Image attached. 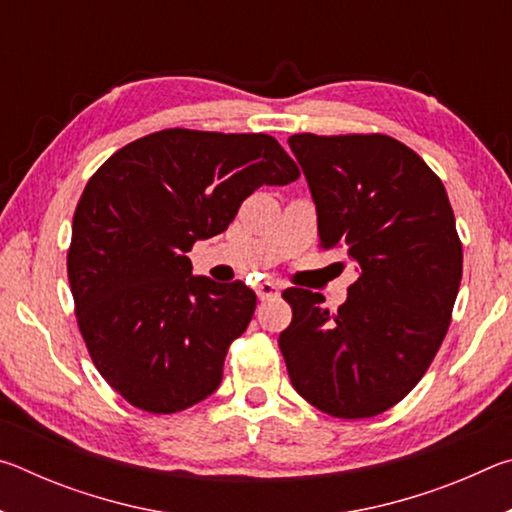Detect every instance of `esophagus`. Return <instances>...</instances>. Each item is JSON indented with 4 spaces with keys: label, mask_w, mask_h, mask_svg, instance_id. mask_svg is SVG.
I'll return each instance as SVG.
<instances>
[{
    "label": "esophagus",
    "mask_w": 512,
    "mask_h": 512,
    "mask_svg": "<svg viewBox=\"0 0 512 512\" xmlns=\"http://www.w3.org/2000/svg\"><path fill=\"white\" fill-rule=\"evenodd\" d=\"M257 296H259V300H268V298H277L280 296V291H282V287L277 282H273V280H264V282H259L257 284Z\"/></svg>",
    "instance_id": "1"
}]
</instances>
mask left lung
Wrapping results in <instances>:
<instances>
[{"label": "left lung", "instance_id": "left-lung-1", "mask_svg": "<svg viewBox=\"0 0 512 512\" xmlns=\"http://www.w3.org/2000/svg\"><path fill=\"white\" fill-rule=\"evenodd\" d=\"M318 214L320 248L357 268L334 311L320 293H282L293 318L280 334L291 384L343 420L391 409L443 343L463 275V246L440 178L388 135L289 137Z\"/></svg>", "mask_w": 512, "mask_h": 512}]
</instances>
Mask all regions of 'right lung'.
I'll use <instances>...</instances> for the list:
<instances>
[{
    "instance_id": "add662e5",
    "label": "right lung",
    "mask_w": 512,
    "mask_h": 512,
    "mask_svg": "<svg viewBox=\"0 0 512 512\" xmlns=\"http://www.w3.org/2000/svg\"><path fill=\"white\" fill-rule=\"evenodd\" d=\"M298 176L271 135L167 128L126 144L88 180L67 277L94 366L126 402L176 413L219 388L257 296L244 282L192 275L187 253L221 235L255 189Z\"/></svg>"
}]
</instances>
